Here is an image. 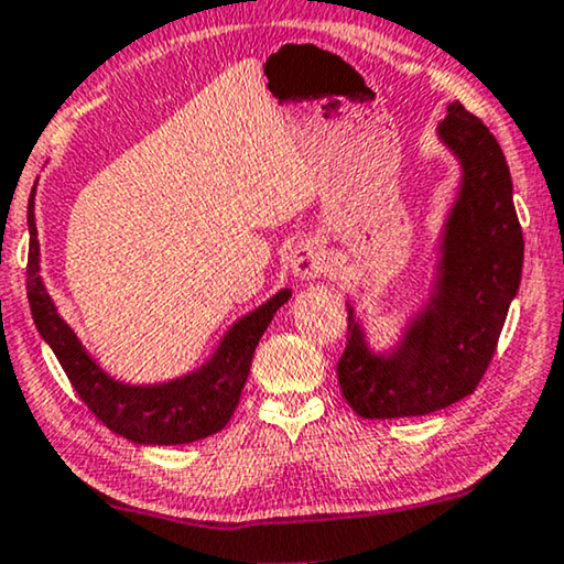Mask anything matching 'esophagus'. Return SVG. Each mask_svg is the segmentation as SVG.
<instances>
[{
  "instance_id": "34e87169",
  "label": "esophagus",
  "mask_w": 564,
  "mask_h": 564,
  "mask_svg": "<svg viewBox=\"0 0 564 564\" xmlns=\"http://www.w3.org/2000/svg\"><path fill=\"white\" fill-rule=\"evenodd\" d=\"M289 268L299 281H315V278L325 270L323 247L310 239L296 241L289 252Z\"/></svg>"
}]
</instances>
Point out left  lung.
I'll list each match as a JSON object with an SVG mask.
<instances>
[{"label":"left lung","instance_id":"obj_1","mask_svg":"<svg viewBox=\"0 0 564 564\" xmlns=\"http://www.w3.org/2000/svg\"><path fill=\"white\" fill-rule=\"evenodd\" d=\"M437 138L460 163V187L440 234L430 299L390 351L369 346L348 306L338 384L365 419H403L471 395L500 340L523 270L512 180L502 148L479 117L455 101Z\"/></svg>","mask_w":564,"mask_h":564}]
</instances>
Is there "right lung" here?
Returning <instances> with one entry per match:
<instances>
[{"label": "right lung", "mask_w": 564, "mask_h": 564, "mask_svg": "<svg viewBox=\"0 0 564 564\" xmlns=\"http://www.w3.org/2000/svg\"><path fill=\"white\" fill-rule=\"evenodd\" d=\"M35 187L28 199V302L41 338L69 377L83 403L96 413L111 432L122 434L138 445H184L210 437L229 424L245 388L254 348L270 319L291 299V289H281L265 304L239 317L208 361L176 380L159 384H127L106 375L93 356L85 351L73 327L64 323L54 299L48 296L41 278V245L35 229Z\"/></svg>", "instance_id": "add662e5"}]
</instances>
